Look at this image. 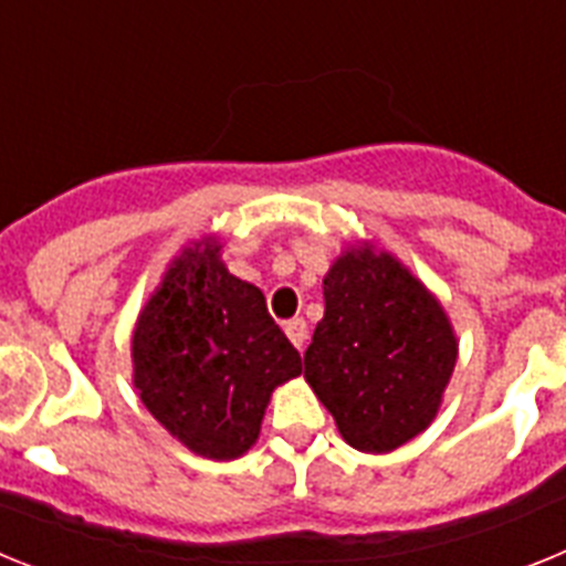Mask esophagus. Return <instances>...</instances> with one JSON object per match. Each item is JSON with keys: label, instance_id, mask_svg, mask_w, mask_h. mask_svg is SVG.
Here are the masks:
<instances>
[{"label": "esophagus", "instance_id": "34e87169", "mask_svg": "<svg viewBox=\"0 0 566 566\" xmlns=\"http://www.w3.org/2000/svg\"><path fill=\"white\" fill-rule=\"evenodd\" d=\"M286 337L292 339L294 348H297V352H303V345H306V337H308L306 319H303V317L289 319V323H286Z\"/></svg>", "mask_w": 566, "mask_h": 566}]
</instances>
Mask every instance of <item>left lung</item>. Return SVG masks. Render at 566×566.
<instances>
[{"mask_svg":"<svg viewBox=\"0 0 566 566\" xmlns=\"http://www.w3.org/2000/svg\"><path fill=\"white\" fill-rule=\"evenodd\" d=\"M323 297L306 382L352 448L397 451L442 405L459 352L451 319L394 254L371 243L334 260Z\"/></svg>","mask_w":566,"mask_h":566,"instance_id":"1","label":"left lung"}]
</instances>
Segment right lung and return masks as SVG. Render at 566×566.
Returning a JSON list of instances; mask_svg holds the SVG:
<instances>
[{"instance_id": "obj_1", "label": "right lung", "mask_w": 566, "mask_h": 566, "mask_svg": "<svg viewBox=\"0 0 566 566\" xmlns=\"http://www.w3.org/2000/svg\"><path fill=\"white\" fill-rule=\"evenodd\" d=\"M300 371L297 348L263 292L229 274L212 234L169 263L135 323L133 385L198 457H243L258 442L272 391Z\"/></svg>"}]
</instances>
